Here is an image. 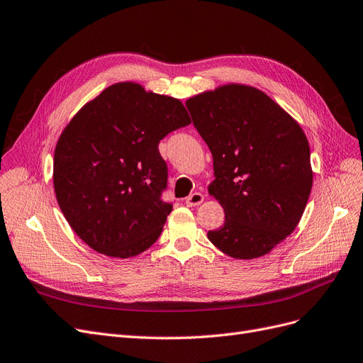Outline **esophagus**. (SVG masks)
Segmentation results:
<instances>
[{"instance_id": "obj_1", "label": "esophagus", "mask_w": 363, "mask_h": 363, "mask_svg": "<svg viewBox=\"0 0 363 363\" xmlns=\"http://www.w3.org/2000/svg\"><path fill=\"white\" fill-rule=\"evenodd\" d=\"M205 200V196L202 193H193L191 196H189L185 199V205L186 206H199L200 203H203Z\"/></svg>"}]
</instances>
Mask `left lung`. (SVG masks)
<instances>
[{
	"label": "left lung",
	"instance_id": "obj_1",
	"mask_svg": "<svg viewBox=\"0 0 363 363\" xmlns=\"http://www.w3.org/2000/svg\"><path fill=\"white\" fill-rule=\"evenodd\" d=\"M213 158L208 191L225 218L211 242L233 259L271 252L299 224L313 186L301 125L257 88L229 84L185 101Z\"/></svg>",
	"mask_w": 363,
	"mask_h": 363
}]
</instances>
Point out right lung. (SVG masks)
I'll use <instances>...</instances> for the list:
<instances>
[{
  "label": "right lung",
  "instance_id": "add662e5",
  "mask_svg": "<svg viewBox=\"0 0 363 363\" xmlns=\"http://www.w3.org/2000/svg\"><path fill=\"white\" fill-rule=\"evenodd\" d=\"M190 123L178 99L134 82L111 85L72 118L53 154V189L86 245L128 259L155 242L172 212L158 143Z\"/></svg>",
  "mask_w": 363,
  "mask_h": 363
}]
</instances>
